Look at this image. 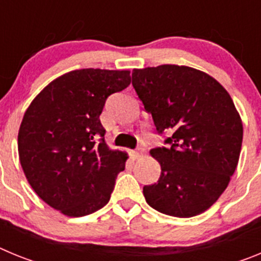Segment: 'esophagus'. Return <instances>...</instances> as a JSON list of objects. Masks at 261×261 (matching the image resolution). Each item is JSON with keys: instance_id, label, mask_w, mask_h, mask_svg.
<instances>
[{"instance_id": "esophagus-1", "label": "esophagus", "mask_w": 261, "mask_h": 261, "mask_svg": "<svg viewBox=\"0 0 261 261\" xmlns=\"http://www.w3.org/2000/svg\"><path fill=\"white\" fill-rule=\"evenodd\" d=\"M142 154H144V150H142V149H135V150H130V156H132L133 159H138L140 156H142Z\"/></svg>"}]
</instances>
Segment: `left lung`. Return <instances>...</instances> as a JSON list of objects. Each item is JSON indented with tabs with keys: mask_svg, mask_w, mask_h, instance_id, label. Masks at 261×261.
<instances>
[{
	"mask_svg": "<svg viewBox=\"0 0 261 261\" xmlns=\"http://www.w3.org/2000/svg\"><path fill=\"white\" fill-rule=\"evenodd\" d=\"M132 85L167 147L151 149L158 183L144 187L151 208L179 218L209 209L238 165L243 124L225 87L197 69L159 65L133 69Z\"/></svg>",
	"mask_w": 261,
	"mask_h": 261,
	"instance_id": "left-lung-1",
	"label": "left lung"
}]
</instances>
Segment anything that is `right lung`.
I'll return each mask as SVG.
<instances>
[{
  "label": "right lung",
  "mask_w": 261,
  "mask_h": 261,
  "mask_svg": "<svg viewBox=\"0 0 261 261\" xmlns=\"http://www.w3.org/2000/svg\"><path fill=\"white\" fill-rule=\"evenodd\" d=\"M129 70L80 69L35 96L18 132V153L32 190L53 209L82 217L110 201L128 154L105 141L106 99L130 84Z\"/></svg>",
  "instance_id": "right-lung-1"
}]
</instances>
